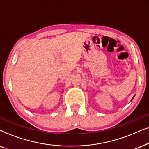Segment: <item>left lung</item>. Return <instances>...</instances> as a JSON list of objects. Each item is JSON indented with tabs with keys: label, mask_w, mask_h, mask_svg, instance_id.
Segmentation results:
<instances>
[{
	"label": "left lung",
	"mask_w": 149,
	"mask_h": 149,
	"mask_svg": "<svg viewBox=\"0 0 149 149\" xmlns=\"http://www.w3.org/2000/svg\"><path fill=\"white\" fill-rule=\"evenodd\" d=\"M134 97H133V98H132V100H133V99H134ZM132 100H131V101H132Z\"/></svg>",
	"instance_id": "8db88e82"
}]
</instances>
